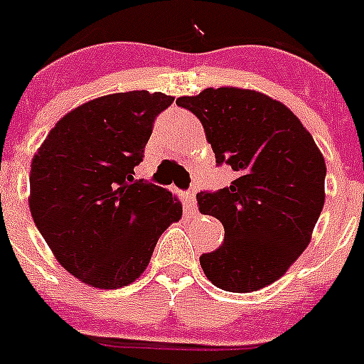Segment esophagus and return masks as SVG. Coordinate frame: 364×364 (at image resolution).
Instances as JSON below:
<instances>
[{"instance_id":"esophagus-1","label":"esophagus","mask_w":364,"mask_h":364,"mask_svg":"<svg viewBox=\"0 0 364 364\" xmlns=\"http://www.w3.org/2000/svg\"><path fill=\"white\" fill-rule=\"evenodd\" d=\"M186 213L191 216L196 213V189L186 193Z\"/></svg>"}]
</instances>
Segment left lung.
<instances>
[{
    "instance_id": "8db88e82",
    "label": "left lung",
    "mask_w": 364,
    "mask_h": 364,
    "mask_svg": "<svg viewBox=\"0 0 364 364\" xmlns=\"http://www.w3.org/2000/svg\"><path fill=\"white\" fill-rule=\"evenodd\" d=\"M176 105L203 124L216 164L236 180L196 195L200 213L223 223L218 250L202 254L207 279L225 291L250 293L288 272L311 241L325 202V161L299 117L250 89H203Z\"/></svg>"
}]
</instances>
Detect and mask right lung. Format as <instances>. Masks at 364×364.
<instances>
[{"label": "right lung", "instance_id": "add662e5", "mask_svg": "<svg viewBox=\"0 0 364 364\" xmlns=\"http://www.w3.org/2000/svg\"><path fill=\"white\" fill-rule=\"evenodd\" d=\"M162 92L102 96L65 114L41 144L30 171V210L55 259L100 289L139 279L162 232L182 218L164 188L134 178Z\"/></svg>", "mask_w": 364, "mask_h": 364}]
</instances>
